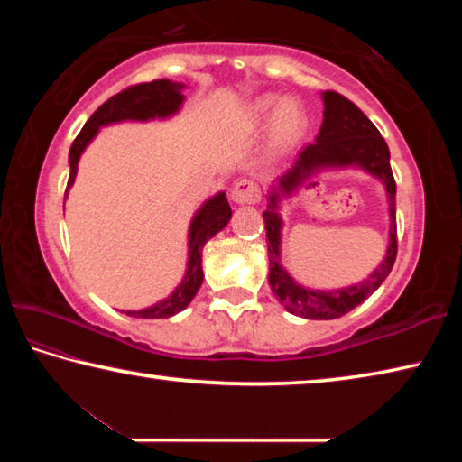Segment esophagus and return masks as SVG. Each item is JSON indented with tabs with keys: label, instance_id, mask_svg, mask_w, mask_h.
<instances>
[{
	"label": "esophagus",
	"instance_id": "34e87169",
	"mask_svg": "<svg viewBox=\"0 0 462 462\" xmlns=\"http://www.w3.org/2000/svg\"><path fill=\"white\" fill-rule=\"evenodd\" d=\"M232 199L236 203H256L261 199V189L253 179H240L232 187Z\"/></svg>",
	"mask_w": 462,
	"mask_h": 462
}]
</instances>
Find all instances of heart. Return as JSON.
I'll list each match as a JSON object with an SVG mask.
<instances>
[{"label":"heart","instance_id":"1","mask_svg":"<svg viewBox=\"0 0 462 462\" xmlns=\"http://www.w3.org/2000/svg\"><path fill=\"white\" fill-rule=\"evenodd\" d=\"M253 126L271 124V138L277 148H287L301 138L306 130V114L295 101H281L277 97H263L250 112Z\"/></svg>","mask_w":462,"mask_h":462}]
</instances>
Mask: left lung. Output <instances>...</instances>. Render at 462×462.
I'll list each match as a JSON object with an SVG mask.
<instances>
[{"label": "left lung", "instance_id": "left-lung-1", "mask_svg": "<svg viewBox=\"0 0 462 462\" xmlns=\"http://www.w3.org/2000/svg\"><path fill=\"white\" fill-rule=\"evenodd\" d=\"M324 122L316 143L308 144L297 156L293 167L277 179L269 193V206L263 212L267 228L269 248V285L279 303H283L289 314L308 319H334L363 303L393 269L397 256V224H395V179L389 165V146L379 134L374 124L358 109L353 101L336 91H324ZM332 166H361L377 176L386 185L390 199V246L386 259L372 273L369 280L353 288L334 292H314L295 284L280 264V228L278 216L281 197L294 192L319 168Z\"/></svg>", "mask_w": 462, "mask_h": 462}]
</instances>
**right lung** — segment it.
<instances>
[{"instance_id":"add662e5","label":"right lung","mask_w":462,"mask_h":462,"mask_svg":"<svg viewBox=\"0 0 462 462\" xmlns=\"http://www.w3.org/2000/svg\"><path fill=\"white\" fill-rule=\"evenodd\" d=\"M181 89H183V83H175L169 79H154L151 83L132 85V88L116 93L114 97H109L106 104H101L96 112H93L91 118L85 122L83 130L77 134V138L71 144V151H69L71 175H69L65 198L69 193V187H71L75 181L77 165H79L81 152L85 151V146L91 143L93 136L97 134V130L101 126L124 122V120L146 122L154 118H169V116L177 114L179 107L183 104ZM230 217H232V209L224 191H220L203 203V206L198 209V214L193 216L191 226H189V259H187V271L181 283H179V287L167 297V300H162L144 310H128L126 316L148 318V319L171 318L189 306L203 281L201 250L209 238L216 236L220 230H224V226L230 222Z\"/></svg>"}]
</instances>
